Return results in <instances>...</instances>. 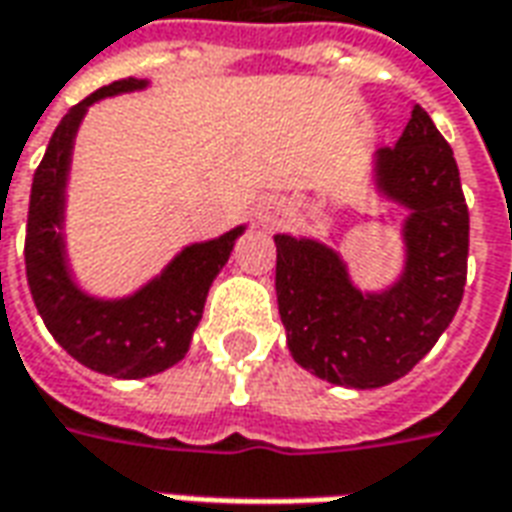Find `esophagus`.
Listing matches in <instances>:
<instances>
[{"label": "esophagus", "instance_id": "1", "mask_svg": "<svg viewBox=\"0 0 512 512\" xmlns=\"http://www.w3.org/2000/svg\"><path fill=\"white\" fill-rule=\"evenodd\" d=\"M260 222H263V224H274V208H268L266 213H260Z\"/></svg>", "mask_w": 512, "mask_h": 512}]
</instances>
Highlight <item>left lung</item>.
Segmentation results:
<instances>
[{"label": "left lung", "instance_id": "obj_1", "mask_svg": "<svg viewBox=\"0 0 512 512\" xmlns=\"http://www.w3.org/2000/svg\"><path fill=\"white\" fill-rule=\"evenodd\" d=\"M376 186L408 208L406 268L381 293L354 288L340 255L312 238L274 235L277 304L304 370L351 389L403 378L436 345L463 299L469 208L447 139L422 106L376 156Z\"/></svg>", "mask_w": 512, "mask_h": 512}]
</instances>
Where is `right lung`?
Instances as JSON below:
<instances>
[{
	"instance_id": "right-lung-1",
	"label": "right lung",
	"mask_w": 512,
	"mask_h": 512,
	"mask_svg": "<svg viewBox=\"0 0 512 512\" xmlns=\"http://www.w3.org/2000/svg\"><path fill=\"white\" fill-rule=\"evenodd\" d=\"M145 84V79H120L73 106L51 134L29 194L24 260L35 307L76 362L112 378H147L178 365L189 351L213 279L233 252L235 238L244 233V227H235L213 241L186 246L161 277L126 299H95L76 288L62 238L73 139L87 106L106 95L142 90Z\"/></svg>"
}]
</instances>
